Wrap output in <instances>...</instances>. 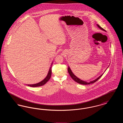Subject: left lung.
<instances>
[{
  "label": "left lung",
  "mask_w": 123,
  "mask_h": 123,
  "mask_svg": "<svg viewBox=\"0 0 123 123\" xmlns=\"http://www.w3.org/2000/svg\"><path fill=\"white\" fill-rule=\"evenodd\" d=\"M97 25L98 26V27L100 29H101V30H103V31H105V30L104 29H103L102 28H101V27L99 26V25L97 24ZM68 72H69V73L70 76H71V77L75 82H77V83H80V84H83V85H87V84H91V83H94V82H96L97 81H98V80L99 79V78L101 77V76H102L103 75V74H102L101 75H100L99 77H98L97 79H96L95 80H94V81H91V82H85V81H82V80H81V79H80L79 78H78L77 77H76V76L72 73V71L70 70V68L69 67L68 68Z\"/></svg>",
  "instance_id": "8db88e82"
}]
</instances>
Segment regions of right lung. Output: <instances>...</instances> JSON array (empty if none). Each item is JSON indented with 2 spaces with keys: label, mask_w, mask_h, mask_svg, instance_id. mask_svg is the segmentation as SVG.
Wrapping results in <instances>:
<instances>
[{
  "label": "right lung",
  "mask_w": 123,
  "mask_h": 123,
  "mask_svg": "<svg viewBox=\"0 0 123 123\" xmlns=\"http://www.w3.org/2000/svg\"><path fill=\"white\" fill-rule=\"evenodd\" d=\"M52 64H53V63H52ZM52 66L49 69V72H48V73L47 75V77L43 80H42L41 82H39L38 83H36V84H29V85H27L29 86L30 87H37L41 86L44 85L45 84H46L51 78V75H52V69H52Z\"/></svg>",
  "instance_id": "right-lung-1"
}]
</instances>
